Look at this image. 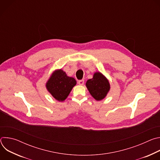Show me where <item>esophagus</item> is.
Returning a JSON list of instances; mask_svg holds the SVG:
<instances>
[{
    "mask_svg": "<svg viewBox=\"0 0 160 160\" xmlns=\"http://www.w3.org/2000/svg\"><path fill=\"white\" fill-rule=\"evenodd\" d=\"M78 83L80 85H83L84 84V80H80L78 81Z\"/></svg>",
    "mask_w": 160,
    "mask_h": 160,
    "instance_id": "obj_1",
    "label": "esophagus"
}]
</instances>
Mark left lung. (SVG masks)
<instances>
[{
    "instance_id": "left-lung-1",
    "label": "left lung",
    "mask_w": 160,
    "mask_h": 160,
    "mask_svg": "<svg viewBox=\"0 0 160 160\" xmlns=\"http://www.w3.org/2000/svg\"><path fill=\"white\" fill-rule=\"evenodd\" d=\"M86 87L91 96L97 101L103 99L110 89L108 80L100 72H96L92 78L87 81Z\"/></svg>"
}]
</instances>
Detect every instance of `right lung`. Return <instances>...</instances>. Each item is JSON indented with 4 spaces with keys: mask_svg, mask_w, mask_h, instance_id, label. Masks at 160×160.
<instances>
[{
    "mask_svg": "<svg viewBox=\"0 0 160 160\" xmlns=\"http://www.w3.org/2000/svg\"><path fill=\"white\" fill-rule=\"evenodd\" d=\"M77 81L73 77L67 76L62 70H55L46 83V88L49 93L58 101H64L70 94Z\"/></svg>",
    "mask_w": 160,
    "mask_h": 160,
    "instance_id": "obj_1",
    "label": "right lung"
}]
</instances>
